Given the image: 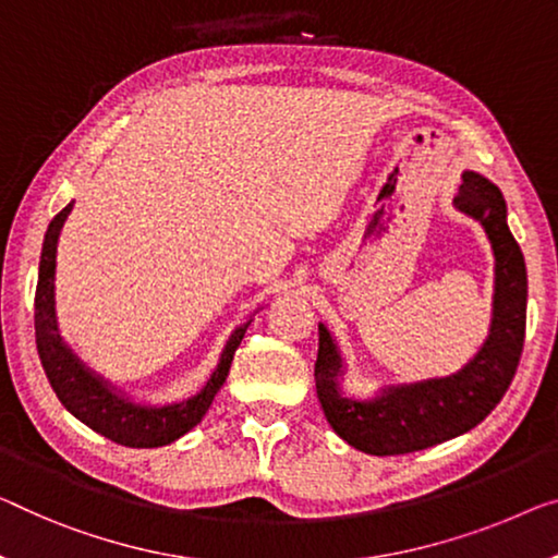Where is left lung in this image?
Returning a JSON list of instances; mask_svg holds the SVG:
<instances>
[{
	"mask_svg": "<svg viewBox=\"0 0 558 558\" xmlns=\"http://www.w3.org/2000/svg\"><path fill=\"white\" fill-rule=\"evenodd\" d=\"M453 205L486 230L494 251V315L478 353L451 376L384 386L373 398L345 396V361L318 323L315 390L332 430L371 456L423 451L478 426L511 386L526 332V263L509 222L506 199L492 180L465 170Z\"/></svg>",
	"mask_w": 558,
	"mask_h": 558,
	"instance_id": "left-lung-1",
	"label": "left lung"
}]
</instances>
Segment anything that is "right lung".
Listing matches in <instances>:
<instances>
[{"label":"right lung","mask_w":558,"mask_h":558,"mask_svg":"<svg viewBox=\"0 0 558 558\" xmlns=\"http://www.w3.org/2000/svg\"><path fill=\"white\" fill-rule=\"evenodd\" d=\"M70 203L62 213L54 215L45 232L39 257V280L35 293V336L37 353L41 368L47 373V380L60 398L62 405L74 418L85 423L97 434L114 440L120 446L130 448H157L168 446L187 430H193L203 415L210 409L213 398L226 384L232 355H235L240 340H243L247 326L253 323V315L230 332L226 348H222L220 361L215 365L213 376L197 390L195 396L182 398V401L165 405L135 403L122 390L114 388L110 380L89 371L72 348L64 343L57 328L54 311V268H57V243L64 228L66 215L72 213Z\"/></svg>","instance_id":"obj_1"}]
</instances>
